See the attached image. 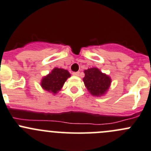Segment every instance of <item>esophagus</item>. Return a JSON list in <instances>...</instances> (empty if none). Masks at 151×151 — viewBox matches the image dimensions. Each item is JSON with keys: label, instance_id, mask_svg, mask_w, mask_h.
<instances>
[{"label": "esophagus", "instance_id": "34e87169", "mask_svg": "<svg viewBox=\"0 0 151 151\" xmlns=\"http://www.w3.org/2000/svg\"><path fill=\"white\" fill-rule=\"evenodd\" d=\"M72 74L74 76H79L80 75V72H79V71H77V72H73Z\"/></svg>", "mask_w": 151, "mask_h": 151}]
</instances>
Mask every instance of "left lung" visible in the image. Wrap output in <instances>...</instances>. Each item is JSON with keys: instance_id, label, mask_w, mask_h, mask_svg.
<instances>
[{"instance_id": "obj_1", "label": "left lung", "mask_w": 151, "mask_h": 151, "mask_svg": "<svg viewBox=\"0 0 151 151\" xmlns=\"http://www.w3.org/2000/svg\"><path fill=\"white\" fill-rule=\"evenodd\" d=\"M84 72L83 82L90 93L96 96L104 94L110 85V78L97 68H88Z\"/></svg>"}]
</instances>
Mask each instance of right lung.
I'll use <instances>...</instances> for the list:
<instances>
[{
    "label": "right lung",
    "mask_w": 151,
    "mask_h": 151,
    "mask_svg": "<svg viewBox=\"0 0 151 151\" xmlns=\"http://www.w3.org/2000/svg\"><path fill=\"white\" fill-rule=\"evenodd\" d=\"M71 74L67 70L55 68L50 74L44 77L41 83L42 88L49 92L56 93L63 87Z\"/></svg>",
    "instance_id": "1"
}]
</instances>
